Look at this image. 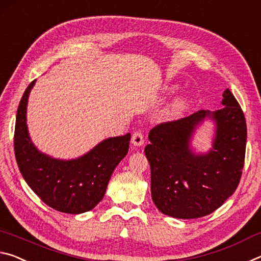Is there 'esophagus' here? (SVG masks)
<instances>
[{"label": "esophagus", "instance_id": "34e87169", "mask_svg": "<svg viewBox=\"0 0 261 261\" xmlns=\"http://www.w3.org/2000/svg\"><path fill=\"white\" fill-rule=\"evenodd\" d=\"M132 143H133L134 146H136V147L142 146V144L144 143L143 134L141 133V132H135L133 136H132Z\"/></svg>", "mask_w": 261, "mask_h": 261}]
</instances>
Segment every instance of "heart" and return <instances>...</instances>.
<instances>
[{
  "instance_id": "heart-1",
  "label": "heart",
  "mask_w": 261,
  "mask_h": 261,
  "mask_svg": "<svg viewBox=\"0 0 261 261\" xmlns=\"http://www.w3.org/2000/svg\"><path fill=\"white\" fill-rule=\"evenodd\" d=\"M180 105H181V102H176V104L173 105V108L171 109V111H172V112H174V111H177L179 108H180Z\"/></svg>"
}]
</instances>
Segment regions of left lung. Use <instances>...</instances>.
I'll use <instances>...</instances> for the list:
<instances>
[{
    "label": "left lung",
    "mask_w": 261,
    "mask_h": 261,
    "mask_svg": "<svg viewBox=\"0 0 261 261\" xmlns=\"http://www.w3.org/2000/svg\"><path fill=\"white\" fill-rule=\"evenodd\" d=\"M223 109L200 110L176 121L160 123L149 133L144 152L150 164L151 198L163 214L198 219L211 214L236 191L246 149V121L231 91L223 93ZM206 116L217 121L215 149L195 155L189 149L194 128Z\"/></svg>",
    "instance_id": "8db88e82"
}]
</instances>
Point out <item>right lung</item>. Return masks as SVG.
Masks as SVG:
<instances>
[{
  "instance_id": "add662e5",
  "label": "right lung",
  "mask_w": 261,
  "mask_h": 261,
  "mask_svg": "<svg viewBox=\"0 0 261 261\" xmlns=\"http://www.w3.org/2000/svg\"><path fill=\"white\" fill-rule=\"evenodd\" d=\"M36 80L29 84L16 115L14 148L25 181L47 206L68 214L91 211L104 198L115 166L127 155L130 134L102 141L87 155L59 161L39 152L29 138L27 104Z\"/></svg>"
}]
</instances>
